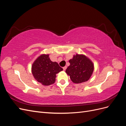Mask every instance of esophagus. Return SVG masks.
I'll list each match as a JSON object with an SVG mask.
<instances>
[{
    "label": "esophagus",
    "mask_w": 126,
    "mask_h": 126,
    "mask_svg": "<svg viewBox=\"0 0 126 126\" xmlns=\"http://www.w3.org/2000/svg\"><path fill=\"white\" fill-rule=\"evenodd\" d=\"M66 69H67V66H65L63 67V70H66Z\"/></svg>",
    "instance_id": "34e87169"
}]
</instances>
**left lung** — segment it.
<instances>
[{"label":"left lung","mask_w":126,"mask_h":126,"mask_svg":"<svg viewBox=\"0 0 126 126\" xmlns=\"http://www.w3.org/2000/svg\"><path fill=\"white\" fill-rule=\"evenodd\" d=\"M70 66L66 70L72 81L80 83L88 81L94 71V64L90 60L82 55L74 56L69 60Z\"/></svg>","instance_id":"1"}]
</instances>
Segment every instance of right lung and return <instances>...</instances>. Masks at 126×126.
I'll return each mask as SVG.
<instances>
[{
    "instance_id": "right-lung-1",
    "label": "right lung",
    "mask_w": 126,
    "mask_h": 126,
    "mask_svg": "<svg viewBox=\"0 0 126 126\" xmlns=\"http://www.w3.org/2000/svg\"><path fill=\"white\" fill-rule=\"evenodd\" d=\"M63 70L58 63L51 61L49 55H42L32 64V71L38 81L43 85L48 86L55 82L56 75Z\"/></svg>"
}]
</instances>
